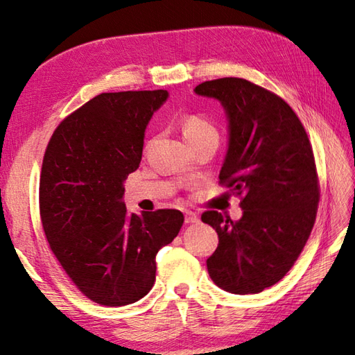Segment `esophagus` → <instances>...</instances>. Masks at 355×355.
<instances>
[{
    "label": "esophagus",
    "instance_id": "obj_1",
    "mask_svg": "<svg viewBox=\"0 0 355 355\" xmlns=\"http://www.w3.org/2000/svg\"><path fill=\"white\" fill-rule=\"evenodd\" d=\"M200 220L198 218V216L196 214V212H192V211H186L184 212V222L186 223H197Z\"/></svg>",
    "mask_w": 355,
    "mask_h": 355
}]
</instances>
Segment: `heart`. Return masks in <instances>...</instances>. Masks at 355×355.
<instances>
[{"label": "heart", "mask_w": 355, "mask_h": 355, "mask_svg": "<svg viewBox=\"0 0 355 355\" xmlns=\"http://www.w3.org/2000/svg\"><path fill=\"white\" fill-rule=\"evenodd\" d=\"M183 135L188 143H197L206 138H218L217 128L211 124L208 119L202 118V116H186L182 124Z\"/></svg>", "instance_id": "b5f03b06"}]
</instances>
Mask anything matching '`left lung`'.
<instances>
[{
  "label": "left lung",
  "mask_w": 355,
  "mask_h": 355,
  "mask_svg": "<svg viewBox=\"0 0 355 355\" xmlns=\"http://www.w3.org/2000/svg\"><path fill=\"white\" fill-rule=\"evenodd\" d=\"M194 92L220 102L227 114L218 178L242 197L239 220L203 212L218 236L206 267L230 293H259L284 278L313 228L320 189L312 146L287 102L254 83L223 77Z\"/></svg>",
  "instance_id": "left-lung-1"
}]
</instances>
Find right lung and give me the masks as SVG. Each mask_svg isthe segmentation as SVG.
<instances>
[{
  "label": "right lung",
  "mask_w": 355,
  "mask_h": 355,
  "mask_svg": "<svg viewBox=\"0 0 355 355\" xmlns=\"http://www.w3.org/2000/svg\"><path fill=\"white\" fill-rule=\"evenodd\" d=\"M167 98L166 89L102 93L55 128L44 152V234L71 281L102 306H127L149 293L155 256L184 220L177 209L128 214L124 203L146 128Z\"/></svg>",
  "instance_id": "right-lung-1"
}]
</instances>
